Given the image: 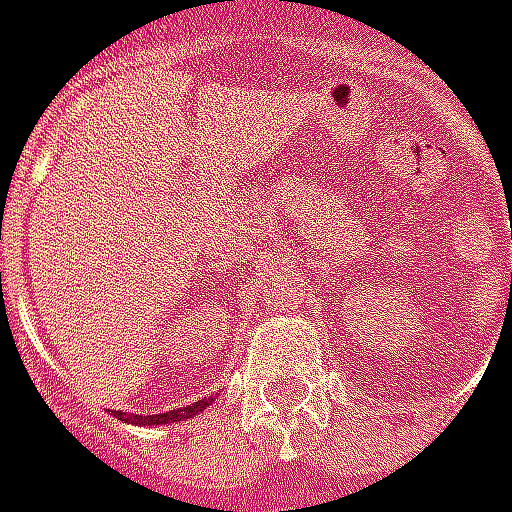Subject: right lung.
<instances>
[{
  "label": "right lung",
  "instance_id": "add662e5",
  "mask_svg": "<svg viewBox=\"0 0 512 512\" xmlns=\"http://www.w3.org/2000/svg\"><path fill=\"white\" fill-rule=\"evenodd\" d=\"M211 400H200V403H194V406H185L177 408V411H166V414H149V417H132V414H118L120 420H132V423H149V425H163V423H177V420H188V417H194V414H200L202 408L208 406Z\"/></svg>",
  "mask_w": 512,
  "mask_h": 512
}]
</instances>
